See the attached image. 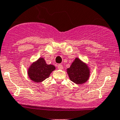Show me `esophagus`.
I'll use <instances>...</instances> for the list:
<instances>
[{
    "label": "esophagus",
    "mask_w": 120,
    "mask_h": 120,
    "mask_svg": "<svg viewBox=\"0 0 120 120\" xmlns=\"http://www.w3.org/2000/svg\"><path fill=\"white\" fill-rule=\"evenodd\" d=\"M57 67H58V69H63V65H61V64H59V65L57 66Z\"/></svg>",
    "instance_id": "esophagus-1"
}]
</instances>
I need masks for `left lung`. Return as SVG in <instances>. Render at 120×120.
<instances>
[{
  "instance_id": "1",
  "label": "left lung",
  "mask_w": 120,
  "mask_h": 120,
  "mask_svg": "<svg viewBox=\"0 0 120 120\" xmlns=\"http://www.w3.org/2000/svg\"><path fill=\"white\" fill-rule=\"evenodd\" d=\"M69 79L76 84H83L88 80L90 75V69L86 63L78 57L75 58L69 68H67Z\"/></svg>"
}]
</instances>
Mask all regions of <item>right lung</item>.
I'll return each mask as SVG.
<instances>
[{"label":"right lung","instance_id":"add662e5","mask_svg":"<svg viewBox=\"0 0 120 120\" xmlns=\"http://www.w3.org/2000/svg\"><path fill=\"white\" fill-rule=\"evenodd\" d=\"M55 69V66L48 65L44 58L40 57L30 65L27 74L31 80L40 83L48 78L51 72Z\"/></svg>","mask_w":120,"mask_h":120}]
</instances>
